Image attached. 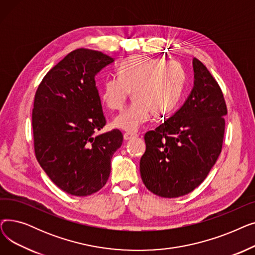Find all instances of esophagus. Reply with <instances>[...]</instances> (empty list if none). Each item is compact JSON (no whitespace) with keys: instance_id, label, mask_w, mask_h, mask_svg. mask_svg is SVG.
<instances>
[{"instance_id":"obj_1","label":"esophagus","mask_w":255,"mask_h":255,"mask_svg":"<svg viewBox=\"0 0 255 255\" xmlns=\"http://www.w3.org/2000/svg\"><path fill=\"white\" fill-rule=\"evenodd\" d=\"M136 136H137V134H135V133H124V139L125 140H129V139L134 138Z\"/></svg>"}]
</instances>
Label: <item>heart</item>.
Here are the masks:
<instances>
[{"label":"heart","instance_id":"obj_1","mask_svg":"<svg viewBox=\"0 0 255 255\" xmlns=\"http://www.w3.org/2000/svg\"><path fill=\"white\" fill-rule=\"evenodd\" d=\"M186 85V72L176 61L133 56L120 64L118 76L106 78L100 89L101 100L113 111L122 110L130 91L133 102L117 116L113 125L128 132L137 131L155 115L175 109Z\"/></svg>","mask_w":255,"mask_h":255}]
</instances>
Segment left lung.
Masks as SVG:
<instances>
[{
  "label": "left lung",
  "mask_w": 255,
  "mask_h": 255,
  "mask_svg": "<svg viewBox=\"0 0 255 255\" xmlns=\"http://www.w3.org/2000/svg\"><path fill=\"white\" fill-rule=\"evenodd\" d=\"M194 86L181 109L144 134L139 163L144 186L173 198L204 182L221 153L227 114L223 93L207 67L193 59Z\"/></svg>",
  "instance_id": "left-lung-1"
}]
</instances>
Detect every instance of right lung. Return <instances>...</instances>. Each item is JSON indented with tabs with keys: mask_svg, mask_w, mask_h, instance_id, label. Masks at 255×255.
<instances>
[{
	"mask_svg": "<svg viewBox=\"0 0 255 255\" xmlns=\"http://www.w3.org/2000/svg\"><path fill=\"white\" fill-rule=\"evenodd\" d=\"M114 61L101 51L75 49L46 73L35 94L36 158L49 179L71 195L102 188L123 142L118 129L94 135L106 123L95 76Z\"/></svg>",
	"mask_w": 255,
	"mask_h": 255,
	"instance_id": "add662e5",
	"label": "right lung"
}]
</instances>
